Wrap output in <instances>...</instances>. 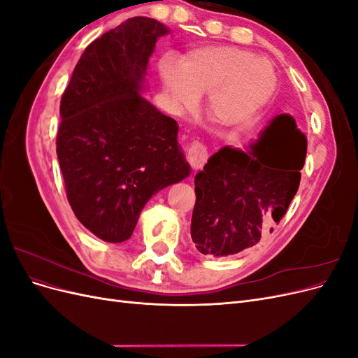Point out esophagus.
<instances>
[{
	"label": "esophagus",
	"mask_w": 358,
	"mask_h": 358,
	"mask_svg": "<svg viewBox=\"0 0 358 358\" xmlns=\"http://www.w3.org/2000/svg\"><path fill=\"white\" fill-rule=\"evenodd\" d=\"M208 149H206L200 142H192L188 148V161L194 169H201L206 161H208Z\"/></svg>",
	"instance_id": "1"
}]
</instances>
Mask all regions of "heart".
Masks as SVG:
<instances>
[{"label":"heart","mask_w":358,"mask_h":358,"mask_svg":"<svg viewBox=\"0 0 358 358\" xmlns=\"http://www.w3.org/2000/svg\"><path fill=\"white\" fill-rule=\"evenodd\" d=\"M170 103L188 109L206 94L204 110L220 128L248 124L272 99L278 78L272 61L233 46L191 49L179 61L161 66Z\"/></svg>","instance_id":"1"}]
</instances>
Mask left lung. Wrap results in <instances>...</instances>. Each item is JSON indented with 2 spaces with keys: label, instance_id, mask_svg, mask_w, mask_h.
<instances>
[{
  "label": "left lung",
  "instance_id": "1",
  "mask_svg": "<svg viewBox=\"0 0 358 358\" xmlns=\"http://www.w3.org/2000/svg\"><path fill=\"white\" fill-rule=\"evenodd\" d=\"M306 149L294 117L279 115L249 149L213 154L196 175L191 237L199 252L233 255L272 233L299 189Z\"/></svg>",
  "mask_w": 358,
  "mask_h": 358
}]
</instances>
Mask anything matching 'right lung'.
<instances>
[{
	"label": "right lung",
	"instance_id": "obj_1",
	"mask_svg": "<svg viewBox=\"0 0 358 358\" xmlns=\"http://www.w3.org/2000/svg\"><path fill=\"white\" fill-rule=\"evenodd\" d=\"M169 28L136 16L94 40L61 99L57 154L71 209L104 242L131 237L148 200L185 179L178 122L142 96Z\"/></svg>",
	"mask_w": 358,
	"mask_h": 358
}]
</instances>
